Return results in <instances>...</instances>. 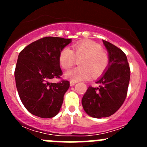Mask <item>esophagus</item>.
<instances>
[{
  "label": "esophagus",
  "mask_w": 147,
  "mask_h": 147,
  "mask_svg": "<svg viewBox=\"0 0 147 147\" xmlns=\"http://www.w3.org/2000/svg\"><path fill=\"white\" fill-rule=\"evenodd\" d=\"M75 83H76V82H75V81L71 80L70 81V86H74L75 84Z\"/></svg>",
  "instance_id": "esophagus-1"
}]
</instances>
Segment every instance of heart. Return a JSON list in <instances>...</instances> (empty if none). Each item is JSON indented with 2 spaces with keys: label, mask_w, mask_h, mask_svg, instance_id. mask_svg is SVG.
I'll return each mask as SVG.
<instances>
[{
  "label": "heart",
  "mask_w": 147,
  "mask_h": 147,
  "mask_svg": "<svg viewBox=\"0 0 147 147\" xmlns=\"http://www.w3.org/2000/svg\"><path fill=\"white\" fill-rule=\"evenodd\" d=\"M80 60V67L66 73L68 79L75 82L86 80L92 77L97 78L106 71L109 64L108 53L100 44L92 40H83L74 44L72 50L68 47L62 49L59 54V63L65 69H69Z\"/></svg>",
  "instance_id": "b5f03b06"
}]
</instances>
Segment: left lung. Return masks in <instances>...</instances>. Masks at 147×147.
Returning a JSON list of instances; mask_svg holds the SVG:
<instances>
[{
  "label": "left lung",
  "mask_w": 147,
  "mask_h": 147,
  "mask_svg": "<svg viewBox=\"0 0 147 147\" xmlns=\"http://www.w3.org/2000/svg\"><path fill=\"white\" fill-rule=\"evenodd\" d=\"M107 49L109 64L107 72L96 82L99 87L89 86L82 99L84 110L94 118L107 117L124 103L130 80V67L124 52L103 40Z\"/></svg>",
  "instance_id": "obj_1"
}]
</instances>
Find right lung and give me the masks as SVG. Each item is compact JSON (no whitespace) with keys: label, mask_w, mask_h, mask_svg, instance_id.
<instances>
[{"label":"right lung","mask_w":147,"mask_h":147,"mask_svg":"<svg viewBox=\"0 0 147 147\" xmlns=\"http://www.w3.org/2000/svg\"><path fill=\"white\" fill-rule=\"evenodd\" d=\"M71 39L45 37L26 46L19 53L15 69L18 92L22 103L32 115L51 118L58 114L69 82L61 79L59 63L60 50Z\"/></svg>","instance_id":"obj_1"}]
</instances>
